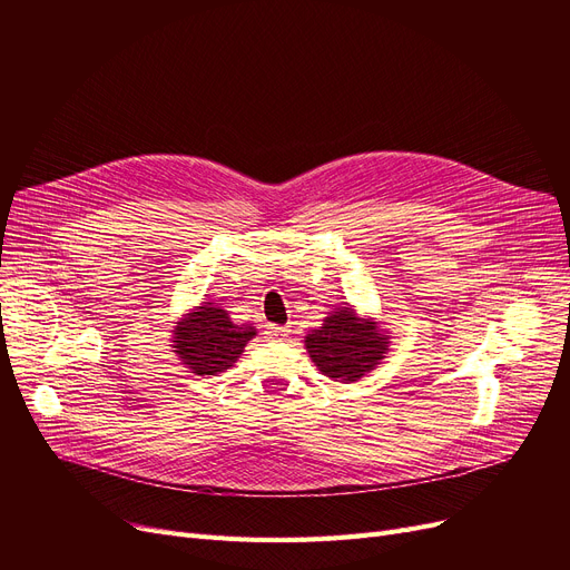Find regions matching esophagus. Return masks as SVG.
Listing matches in <instances>:
<instances>
[{
  "mask_svg": "<svg viewBox=\"0 0 570 570\" xmlns=\"http://www.w3.org/2000/svg\"><path fill=\"white\" fill-rule=\"evenodd\" d=\"M291 333H293V331H291L288 325H269L267 331H265V335H267L269 340H275V342H282V340H286Z\"/></svg>",
  "mask_w": 570,
  "mask_h": 570,
  "instance_id": "1",
  "label": "esophagus"
}]
</instances>
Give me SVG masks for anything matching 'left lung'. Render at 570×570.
I'll use <instances>...</instances> for the list:
<instances>
[{
    "mask_svg": "<svg viewBox=\"0 0 570 570\" xmlns=\"http://www.w3.org/2000/svg\"><path fill=\"white\" fill-rule=\"evenodd\" d=\"M387 337L376 321L361 318L351 305L340 307L305 337L314 365L335 381H357L372 372L387 353Z\"/></svg>",
    "mask_w": 570,
    "mask_h": 570,
    "instance_id": "left-lung-1",
    "label": "left lung"
}]
</instances>
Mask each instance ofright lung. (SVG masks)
Segmentation results:
<instances>
[{
    "instance_id": "1",
    "label": "right lung",
    "mask_w": 570,
    "mask_h": 570,
    "mask_svg": "<svg viewBox=\"0 0 570 570\" xmlns=\"http://www.w3.org/2000/svg\"><path fill=\"white\" fill-rule=\"evenodd\" d=\"M252 337H256L254 325H235L226 309L205 303L177 321L173 348L194 374L215 376L233 367Z\"/></svg>"
}]
</instances>
